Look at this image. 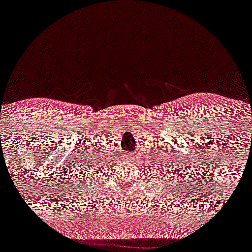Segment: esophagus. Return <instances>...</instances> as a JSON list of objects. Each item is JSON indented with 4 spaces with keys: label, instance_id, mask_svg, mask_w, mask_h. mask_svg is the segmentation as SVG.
<instances>
[{
    "label": "esophagus",
    "instance_id": "obj_1",
    "mask_svg": "<svg viewBox=\"0 0 252 252\" xmlns=\"http://www.w3.org/2000/svg\"><path fill=\"white\" fill-rule=\"evenodd\" d=\"M123 158H124V159H127V161H131V159H132L131 154H127V155H124Z\"/></svg>",
    "mask_w": 252,
    "mask_h": 252
}]
</instances>
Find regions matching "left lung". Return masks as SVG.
Instances as JSON below:
<instances>
[{"instance_id":"left-lung-1","label":"left lung","mask_w":252,"mask_h":252,"mask_svg":"<svg viewBox=\"0 0 252 252\" xmlns=\"http://www.w3.org/2000/svg\"><path fill=\"white\" fill-rule=\"evenodd\" d=\"M173 163H174V162H173ZM162 174H163V173H162ZM169 177H170V175H169ZM161 179H162V177H161Z\"/></svg>"}]
</instances>
